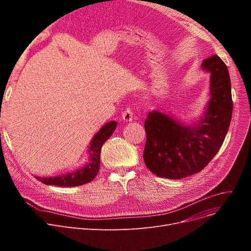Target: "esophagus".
Returning <instances> with one entry per match:
<instances>
[{
	"label": "esophagus",
	"mask_w": 251,
	"mask_h": 251,
	"mask_svg": "<svg viewBox=\"0 0 251 251\" xmlns=\"http://www.w3.org/2000/svg\"><path fill=\"white\" fill-rule=\"evenodd\" d=\"M122 118H123V120H124L125 122H130V121H132V119H133V113H132V110H131L130 108H127V109L123 112V114H122Z\"/></svg>",
	"instance_id": "obj_1"
}]
</instances>
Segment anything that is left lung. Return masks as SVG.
<instances>
[{"label": "left lung", "mask_w": 251, "mask_h": 251, "mask_svg": "<svg viewBox=\"0 0 251 251\" xmlns=\"http://www.w3.org/2000/svg\"><path fill=\"white\" fill-rule=\"evenodd\" d=\"M201 68L210 74V98L196 124L183 125L156 110L144 121L147 142L143 160L156 176L178 180L201 172L226 137L233 111L228 68L217 55L204 59Z\"/></svg>", "instance_id": "8db88e82"}]
</instances>
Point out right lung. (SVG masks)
I'll return each instance as SVG.
<instances>
[{"label":"right lung","mask_w":251,"mask_h":251,"mask_svg":"<svg viewBox=\"0 0 251 251\" xmlns=\"http://www.w3.org/2000/svg\"><path fill=\"white\" fill-rule=\"evenodd\" d=\"M117 127L116 121L105 123L99 132L92 138L89 144V160L83 166L75 169L74 171L67 174H63L55 177H35L38 181L43 182L47 185H55L61 187H74L83 185L94 180L100 170V150L102 144L109 139Z\"/></svg>","instance_id":"1"}]
</instances>
